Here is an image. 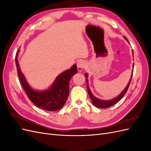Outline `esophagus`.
<instances>
[{
  "label": "esophagus",
  "mask_w": 151,
  "mask_h": 151,
  "mask_svg": "<svg viewBox=\"0 0 151 151\" xmlns=\"http://www.w3.org/2000/svg\"><path fill=\"white\" fill-rule=\"evenodd\" d=\"M86 63L83 60H79L77 63V69H78L79 72H81L83 70V68L86 67Z\"/></svg>",
  "instance_id": "34e87169"
}]
</instances>
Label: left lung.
Masks as SVG:
<instances>
[{
    "label": "left lung",
    "instance_id": "1",
    "mask_svg": "<svg viewBox=\"0 0 151 151\" xmlns=\"http://www.w3.org/2000/svg\"><path fill=\"white\" fill-rule=\"evenodd\" d=\"M124 38L128 42H129V41L127 40V39L124 36ZM132 54L134 55V52H133V50H132ZM134 67V64H133V67ZM133 70L132 71V75L130 77V81L129 82V83H128L127 86H126V88L124 89L122 92L118 96L114 98L111 99H109V100H103V99H100L96 97H95L94 96L93 94V93H91V91L89 88V84H88V74H87V73H85V76L86 77V83H87V89H88V92L89 94V97L91 99V101H92L94 106L97 107V108H109L110 106H112L113 105L115 104L116 103H117L118 101H120V100L123 97V96L125 95V94L127 93V91L128 90V88H129V85L130 84V82H131V79H132V74H133Z\"/></svg>",
    "mask_w": 151,
    "mask_h": 151
}]
</instances>
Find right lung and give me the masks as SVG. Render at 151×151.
Returning a JSON list of instances; mask_svg holds the SVG:
<instances>
[{"label":"right lung","instance_id":"obj_1","mask_svg":"<svg viewBox=\"0 0 151 151\" xmlns=\"http://www.w3.org/2000/svg\"><path fill=\"white\" fill-rule=\"evenodd\" d=\"M19 50V49L17 52L15 58L17 74L20 83L31 101L45 110L52 111L61 109L65 104L69 94V81L71 77L77 72L76 64L58 75L49 88L42 91L36 90L31 88L21 70L17 59Z\"/></svg>","mask_w":151,"mask_h":151}]
</instances>
